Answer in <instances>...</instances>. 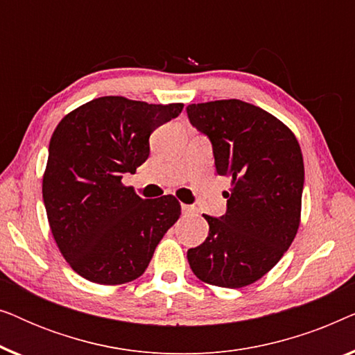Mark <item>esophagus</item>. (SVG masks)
<instances>
[{"label": "esophagus", "mask_w": 355, "mask_h": 355, "mask_svg": "<svg viewBox=\"0 0 355 355\" xmlns=\"http://www.w3.org/2000/svg\"><path fill=\"white\" fill-rule=\"evenodd\" d=\"M181 208H182L184 215H192V213H196V208L191 207V205H184V203H182Z\"/></svg>", "instance_id": "1"}]
</instances>
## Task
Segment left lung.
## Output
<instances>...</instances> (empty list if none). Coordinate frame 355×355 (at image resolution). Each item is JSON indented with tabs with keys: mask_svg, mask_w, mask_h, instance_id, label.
Masks as SVG:
<instances>
[{
	"mask_svg": "<svg viewBox=\"0 0 355 355\" xmlns=\"http://www.w3.org/2000/svg\"><path fill=\"white\" fill-rule=\"evenodd\" d=\"M187 116L210 139L216 173L231 178L226 213L203 215L210 231L187 250L189 265L203 283L244 288L268 273L297 234L302 152L288 125L245 101L193 103Z\"/></svg>",
	"mask_w": 355,
	"mask_h": 355,
	"instance_id": "8db88e82",
	"label": "left lung"
}]
</instances>
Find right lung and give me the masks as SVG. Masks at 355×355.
<instances>
[{
  "label": "right lung",
  "mask_w": 355,
  "mask_h": 355,
  "mask_svg": "<svg viewBox=\"0 0 355 355\" xmlns=\"http://www.w3.org/2000/svg\"><path fill=\"white\" fill-rule=\"evenodd\" d=\"M182 108L100 96L56 125L43 174V203L58 249L82 278L110 286L137 279L178 221L176 197L144 200L121 179L145 163L150 134Z\"/></svg>",
  "instance_id": "1"
}]
</instances>
